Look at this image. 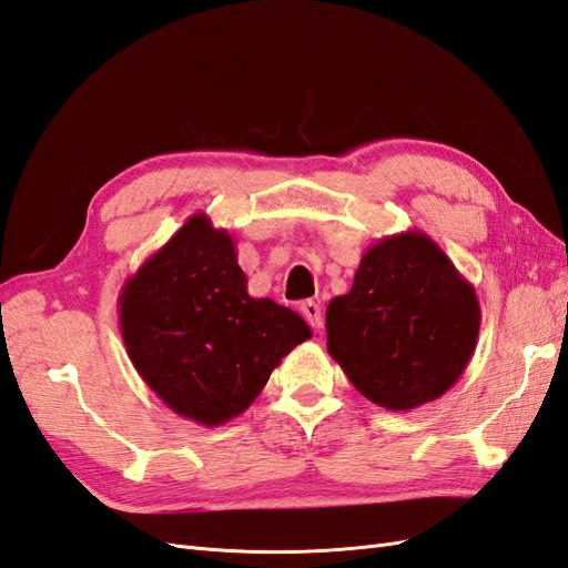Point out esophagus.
Listing matches in <instances>:
<instances>
[{"label": "esophagus", "instance_id": "obj_1", "mask_svg": "<svg viewBox=\"0 0 568 568\" xmlns=\"http://www.w3.org/2000/svg\"><path fill=\"white\" fill-rule=\"evenodd\" d=\"M301 313H303V317L307 320V324H311L315 332L322 329V307L315 301H305L301 305Z\"/></svg>", "mask_w": 568, "mask_h": 568}]
</instances>
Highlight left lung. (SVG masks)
Listing matches in <instances>:
<instances>
[{"mask_svg":"<svg viewBox=\"0 0 568 568\" xmlns=\"http://www.w3.org/2000/svg\"><path fill=\"white\" fill-rule=\"evenodd\" d=\"M478 329L474 286L419 230L376 239L348 294L326 305V351L367 400L393 412L448 393Z\"/></svg>","mask_w":568,"mask_h":568,"instance_id":"8db88e82","label":"left lung"}]
</instances>
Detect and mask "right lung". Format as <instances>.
I'll use <instances>...</instances> for the list:
<instances>
[{
    "instance_id": "1",
    "label": "right lung",
    "mask_w": 568,
    "mask_h": 568,
    "mask_svg": "<svg viewBox=\"0 0 568 568\" xmlns=\"http://www.w3.org/2000/svg\"><path fill=\"white\" fill-rule=\"evenodd\" d=\"M227 230L196 213L120 288V334L136 374L175 415L220 426L261 395L313 336L272 298H253Z\"/></svg>"
}]
</instances>
